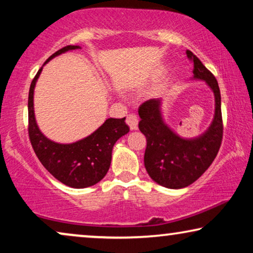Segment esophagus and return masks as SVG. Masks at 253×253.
Wrapping results in <instances>:
<instances>
[{
    "mask_svg": "<svg viewBox=\"0 0 253 253\" xmlns=\"http://www.w3.org/2000/svg\"><path fill=\"white\" fill-rule=\"evenodd\" d=\"M126 122L127 126H130L131 130H136L138 127V117L134 115V114H129V115L126 116Z\"/></svg>",
    "mask_w": 253,
    "mask_h": 253,
    "instance_id": "34e87169",
    "label": "esophagus"
}]
</instances>
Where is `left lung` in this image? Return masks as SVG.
<instances>
[{
  "label": "left lung",
  "mask_w": 253,
  "mask_h": 253,
  "mask_svg": "<svg viewBox=\"0 0 253 253\" xmlns=\"http://www.w3.org/2000/svg\"><path fill=\"white\" fill-rule=\"evenodd\" d=\"M186 56L193 63V77L205 81L215 96V115L210 129L196 139H182L162 121L160 100H147L138 109L140 117L138 127L147 141L145 168L153 181L169 189H182L197 181L212 165L223 136L221 95L216 79L192 51L186 50Z\"/></svg>",
  "instance_id": "obj_1"
}]
</instances>
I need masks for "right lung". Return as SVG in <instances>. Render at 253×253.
I'll return each mask as SVG.
<instances>
[{
  "instance_id": "right-lung-1",
  "label": "right lung",
  "mask_w": 253,
  "mask_h": 253,
  "mask_svg": "<svg viewBox=\"0 0 253 253\" xmlns=\"http://www.w3.org/2000/svg\"><path fill=\"white\" fill-rule=\"evenodd\" d=\"M78 46H65L46 61ZM42 68L33 78L29 92V137L33 151L44 168L63 184L75 189L94 185L105 177L110 167L112 151L117 139L129 132L123 119H108L91 136L74 144L54 143L40 132L33 110V91Z\"/></svg>"
}]
</instances>
